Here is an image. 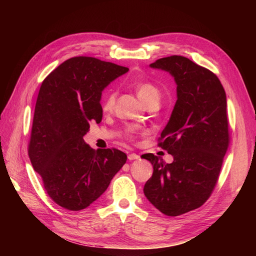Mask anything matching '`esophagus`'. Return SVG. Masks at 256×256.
Segmentation results:
<instances>
[{"instance_id":"esophagus-1","label":"esophagus","mask_w":256,"mask_h":256,"mask_svg":"<svg viewBox=\"0 0 256 256\" xmlns=\"http://www.w3.org/2000/svg\"><path fill=\"white\" fill-rule=\"evenodd\" d=\"M138 158H140V156H138V154H128V159L130 161L131 160H136Z\"/></svg>"}]
</instances>
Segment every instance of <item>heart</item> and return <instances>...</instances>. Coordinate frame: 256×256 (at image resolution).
<instances>
[{
    "label": "heart",
    "mask_w": 256,
    "mask_h": 256,
    "mask_svg": "<svg viewBox=\"0 0 256 256\" xmlns=\"http://www.w3.org/2000/svg\"><path fill=\"white\" fill-rule=\"evenodd\" d=\"M136 92L144 106H147L150 102H159L160 100V90L156 85L150 82H138L136 85ZM116 99V92L110 90L106 92L104 102H102V110L104 112L112 111Z\"/></svg>",
    "instance_id": "b5f03b06"
}]
</instances>
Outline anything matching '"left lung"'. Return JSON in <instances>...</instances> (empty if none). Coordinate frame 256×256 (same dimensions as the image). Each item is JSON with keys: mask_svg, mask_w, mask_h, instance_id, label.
Here are the masks:
<instances>
[{"mask_svg": "<svg viewBox=\"0 0 256 256\" xmlns=\"http://www.w3.org/2000/svg\"><path fill=\"white\" fill-rule=\"evenodd\" d=\"M150 66L173 76L177 100L158 144L174 160L142 154L154 166L144 194L159 212L176 216L202 206L216 187L230 143L226 95L218 76L184 56Z\"/></svg>", "mask_w": 256, "mask_h": 256, "instance_id": "obj_1", "label": "left lung"}]
</instances>
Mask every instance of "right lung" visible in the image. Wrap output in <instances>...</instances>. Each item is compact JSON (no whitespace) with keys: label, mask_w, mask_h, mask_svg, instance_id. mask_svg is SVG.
<instances>
[{"label":"right lung","mask_w":256,"mask_h":256,"mask_svg":"<svg viewBox=\"0 0 256 256\" xmlns=\"http://www.w3.org/2000/svg\"><path fill=\"white\" fill-rule=\"evenodd\" d=\"M129 69L90 56L72 58L46 78L35 106L28 156L58 205L78 212L109 187L126 164L116 148L92 150L84 142L90 122L102 120V90Z\"/></svg>","instance_id":"1"}]
</instances>
